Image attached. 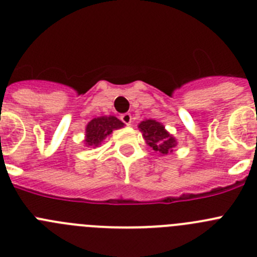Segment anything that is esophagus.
I'll list each match as a JSON object with an SVG mask.
<instances>
[{"label":"esophagus","instance_id":"34e87169","mask_svg":"<svg viewBox=\"0 0 257 257\" xmlns=\"http://www.w3.org/2000/svg\"><path fill=\"white\" fill-rule=\"evenodd\" d=\"M120 120L123 121L125 125H132V115L129 112H124L120 115Z\"/></svg>","mask_w":257,"mask_h":257}]
</instances>
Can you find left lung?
Wrapping results in <instances>:
<instances>
[{"label":"left lung","mask_w":257,"mask_h":257,"mask_svg":"<svg viewBox=\"0 0 257 257\" xmlns=\"http://www.w3.org/2000/svg\"><path fill=\"white\" fill-rule=\"evenodd\" d=\"M138 128L143 133V138L146 140L147 145L153 151L161 153V155H167L172 152V148L176 146V141L172 136H170L165 126L161 123L156 120H145L140 124Z\"/></svg>","instance_id":"8db88e82"}]
</instances>
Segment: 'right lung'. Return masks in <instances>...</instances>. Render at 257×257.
Wrapping results in <instances>:
<instances>
[{"instance_id": "add662e5", "label": "right lung", "mask_w": 257, "mask_h": 257, "mask_svg": "<svg viewBox=\"0 0 257 257\" xmlns=\"http://www.w3.org/2000/svg\"><path fill=\"white\" fill-rule=\"evenodd\" d=\"M124 124L115 116H100L92 119L86 126V145L97 147L114 129L121 128Z\"/></svg>"}]
</instances>
